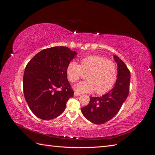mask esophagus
<instances>
[{"instance_id": "obj_1", "label": "esophagus", "mask_w": 155, "mask_h": 155, "mask_svg": "<svg viewBox=\"0 0 155 155\" xmlns=\"http://www.w3.org/2000/svg\"><path fill=\"white\" fill-rule=\"evenodd\" d=\"M74 96H79L81 95V94L78 92H75L74 94Z\"/></svg>"}]
</instances>
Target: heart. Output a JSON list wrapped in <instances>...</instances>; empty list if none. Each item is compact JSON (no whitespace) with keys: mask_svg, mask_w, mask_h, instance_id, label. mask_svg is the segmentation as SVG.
<instances>
[{"mask_svg":"<svg viewBox=\"0 0 155 155\" xmlns=\"http://www.w3.org/2000/svg\"><path fill=\"white\" fill-rule=\"evenodd\" d=\"M88 73L87 81L74 86L79 93H91L96 91L99 94L109 91L117 79L116 64L110 60L98 55H88L80 60V65L71 61L67 68V76L72 83L77 82L83 74Z\"/></svg>","mask_w":155,"mask_h":155,"instance_id":"b5f03b06","label":"heart"}]
</instances>
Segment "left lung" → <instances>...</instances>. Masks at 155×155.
I'll use <instances>...</instances> for the list:
<instances>
[{
    "label": "left lung",
    "instance_id": "8db88e82",
    "mask_svg": "<svg viewBox=\"0 0 155 155\" xmlns=\"http://www.w3.org/2000/svg\"><path fill=\"white\" fill-rule=\"evenodd\" d=\"M117 63L116 81L114 87L101 97H91L89 104L81 108V112L88 121L103 124L111 120L119 112L129 95L130 74L122 60L114 55Z\"/></svg>",
    "mask_w": 155,
    "mask_h": 155
}]
</instances>
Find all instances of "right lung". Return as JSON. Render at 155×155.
Returning <instances> with one entry per match:
<instances>
[{
	"label": "right lung",
	"instance_id": "right-lung-1",
	"mask_svg": "<svg viewBox=\"0 0 155 155\" xmlns=\"http://www.w3.org/2000/svg\"><path fill=\"white\" fill-rule=\"evenodd\" d=\"M77 54L66 46H55L39 51L27 64L23 91L30 110L39 118H57L74 96L66 70Z\"/></svg>",
	"mask_w": 155,
	"mask_h": 155
}]
</instances>
